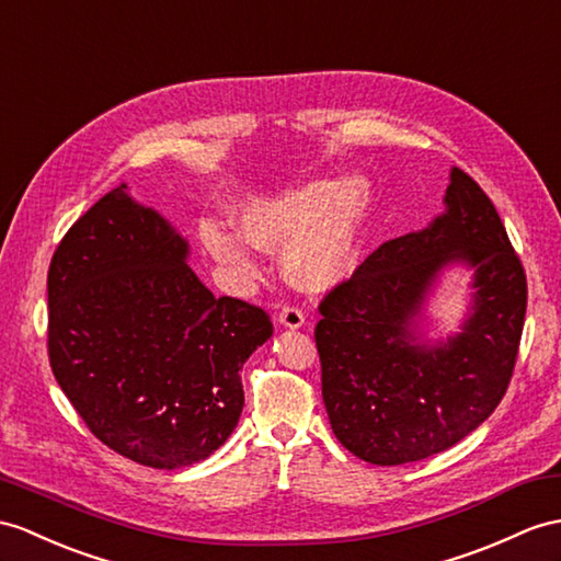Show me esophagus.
I'll return each instance as SVG.
<instances>
[{
    "label": "esophagus",
    "mask_w": 561,
    "mask_h": 561,
    "mask_svg": "<svg viewBox=\"0 0 561 561\" xmlns=\"http://www.w3.org/2000/svg\"><path fill=\"white\" fill-rule=\"evenodd\" d=\"M278 321L285 328H302L305 325V313L299 307H283V311L278 313Z\"/></svg>",
    "instance_id": "34e87169"
}]
</instances>
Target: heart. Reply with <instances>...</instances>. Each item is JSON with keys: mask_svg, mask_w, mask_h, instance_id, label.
I'll return each mask as SVG.
<instances>
[{"mask_svg": "<svg viewBox=\"0 0 561 561\" xmlns=\"http://www.w3.org/2000/svg\"><path fill=\"white\" fill-rule=\"evenodd\" d=\"M366 214V183L362 178H343L254 199L240 209L238 228L254 248L271 252L289 248L283 268L297 288L325 290L357 264ZM207 248L240 278L256 276V262L242 240L209 230Z\"/></svg>", "mask_w": 561, "mask_h": 561, "instance_id": "heart-1", "label": "heart"}]
</instances>
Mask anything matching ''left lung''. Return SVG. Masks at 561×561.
Wrapping results in <instances>:
<instances>
[{
    "instance_id": "8db88e82",
    "label": "left lung",
    "mask_w": 561,
    "mask_h": 561,
    "mask_svg": "<svg viewBox=\"0 0 561 561\" xmlns=\"http://www.w3.org/2000/svg\"><path fill=\"white\" fill-rule=\"evenodd\" d=\"M447 211L380 244L321 299L313 331L335 438L354 457L398 467L438 455L495 412L514 374L526 319V271L495 204L453 169ZM474 268V311L440 348L413 345L408 323L437 271Z\"/></svg>"
}]
</instances>
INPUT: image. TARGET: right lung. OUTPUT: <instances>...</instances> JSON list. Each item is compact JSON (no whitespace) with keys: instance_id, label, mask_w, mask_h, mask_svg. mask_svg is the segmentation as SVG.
<instances>
[{"instance_id":"obj_1","label":"right lung","mask_w":561,"mask_h":561,"mask_svg":"<svg viewBox=\"0 0 561 561\" xmlns=\"http://www.w3.org/2000/svg\"><path fill=\"white\" fill-rule=\"evenodd\" d=\"M187 242L121 183L57 244L47 273L54 378L90 433L152 469L207 459L238 426L240 368L271 317L214 297Z\"/></svg>"}]
</instances>
